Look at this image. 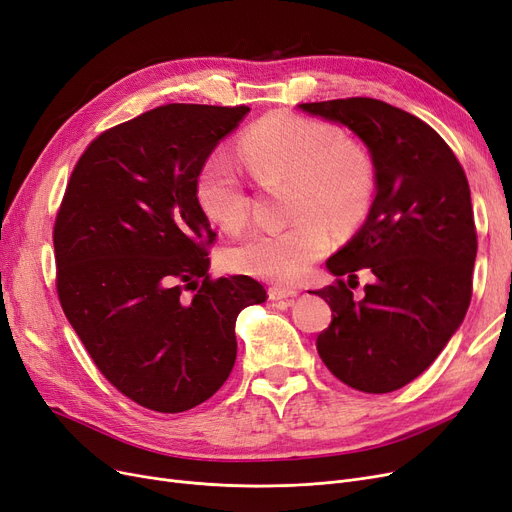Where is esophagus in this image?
<instances>
[{
	"label": "esophagus",
	"instance_id": "esophagus-1",
	"mask_svg": "<svg viewBox=\"0 0 512 512\" xmlns=\"http://www.w3.org/2000/svg\"><path fill=\"white\" fill-rule=\"evenodd\" d=\"M298 296V290L294 288H281V285H273V288H269V298L271 300H288V298H294Z\"/></svg>",
	"mask_w": 512,
	"mask_h": 512
}]
</instances>
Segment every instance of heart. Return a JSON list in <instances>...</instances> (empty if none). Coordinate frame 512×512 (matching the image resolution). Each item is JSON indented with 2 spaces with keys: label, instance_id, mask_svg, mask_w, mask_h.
Segmentation results:
<instances>
[{
  "label": "heart",
  "instance_id": "1",
  "mask_svg": "<svg viewBox=\"0 0 512 512\" xmlns=\"http://www.w3.org/2000/svg\"><path fill=\"white\" fill-rule=\"evenodd\" d=\"M245 166L260 187L292 185L290 212L298 218L283 231H256L229 248L227 267L275 283H296L330 248L332 227L355 224L370 208L374 168L367 153L323 121L273 113L245 132ZM195 197L201 212L224 231H239L250 197L224 153L203 163Z\"/></svg>",
  "mask_w": 512,
  "mask_h": 512
}]
</instances>
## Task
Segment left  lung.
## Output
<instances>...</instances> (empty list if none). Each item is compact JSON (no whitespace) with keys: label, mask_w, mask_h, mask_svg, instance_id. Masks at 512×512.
Returning a JSON list of instances; mask_svg holds the SVG:
<instances>
[{"label":"left lung","mask_w":512,"mask_h":512,"mask_svg":"<svg viewBox=\"0 0 512 512\" xmlns=\"http://www.w3.org/2000/svg\"><path fill=\"white\" fill-rule=\"evenodd\" d=\"M298 107L353 130L376 170L367 220L325 262L338 279L315 292L332 309L330 327L317 336L319 357L357 391H397L439 357L473 296L477 231L466 174L431 126L382 100ZM357 270L375 275L359 301L339 279H356Z\"/></svg>","instance_id":"1"}]
</instances>
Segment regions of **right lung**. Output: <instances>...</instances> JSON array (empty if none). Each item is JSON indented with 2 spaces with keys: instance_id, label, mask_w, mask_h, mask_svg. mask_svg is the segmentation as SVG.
Instances as JSON below:
<instances>
[{
  "instance_id": "right-lung-1",
  "label": "right lung",
  "mask_w": 512,
  "mask_h": 512,
  "mask_svg": "<svg viewBox=\"0 0 512 512\" xmlns=\"http://www.w3.org/2000/svg\"><path fill=\"white\" fill-rule=\"evenodd\" d=\"M250 107L163 105L94 138L54 222L60 306L119 393L187 412L229 378L235 321L267 300L248 275L212 279L216 233L199 170Z\"/></svg>"
}]
</instances>
